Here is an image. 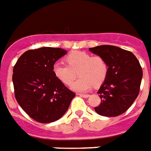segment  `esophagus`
I'll use <instances>...</instances> for the list:
<instances>
[{"instance_id": "34e87169", "label": "esophagus", "mask_w": 151, "mask_h": 151, "mask_svg": "<svg viewBox=\"0 0 151 151\" xmlns=\"http://www.w3.org/2000/svg\"><path fill=\"white\" fill-rule=\"evenodd\" d=\"M78 95L83 97V98H88L90 96V95H88V94H78Z\"/></svg>"}]
</instances>
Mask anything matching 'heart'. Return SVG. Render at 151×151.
Listing matches in <instances>:
<instances>
[{"instance_id": "obj_1", "label": "heart", "mask_w": 151, "mask_h": 151, "mask_svg": "<svg viewBox=\"0 0 151 151\" xmlns=\"http://www.w3.org/2000/svg\"><path fill=\"white\" fill-rule=\"evenodd\" d=\"M67 64L56 63L53 66L55 76L64 84H71L76 77H80L71 85L72 90L79 92L88 91L93 86L98 87L104 82L108 72L105 59L82 51H73L65 57Z\"/></svg>"}]
</instances>
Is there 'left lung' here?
Returning <instances> with one entry per match:
<instances>
[{"label": "left lung", "mask_w": 151, "mask_h": 151, "mask_svg": "<svg viewBox=\"0 0 151 151\" xmlns=\"http://www.w3.org/2000/svg\"><path fill=\"white\" fill-rule=\"evenodd\" d=\"M89 50L105 59L108 65L107 76L98 91L101 103L95 111L106 117L123 114L139 96L142 70L138 59L131 52L112 45Z\"/></svg>", "instance_id": "left-lung-1"}]
</instances>
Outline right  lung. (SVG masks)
<instances>
[{
    "mask_svg": "<svg viewBox=\"0 0 151 151\" xmlns=\"http://www.w3.org/2000/svg\"><path fill=\"white\" fill-rule=\"evenodd\" d=\"M65 54L66 50L60 47L28 50L20 55L13 68L16 99L39 123H52L60 119L76 96L53 71L54 63Z\"/></svg>",
    "mask_w": 151,
    "mask_h": 151,
    "instance_id": "right-lung-1",
    "label": "right lung"
}]
</instances>
